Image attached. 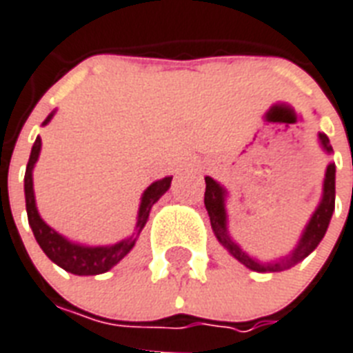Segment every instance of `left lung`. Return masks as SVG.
I'll return each mask as SVG.
<instances>
[{
	"label": "left lung",
	"mask_w": 353,
	"mask_h": 353,
	"mask_svg": "<svg viewBox=\"0 0 353 353\" xmlns=\"http://www.w3.org/2000/svg\"><path fill=\"white\" fill-rule=\"evenodd\" d=\"M319 144L326 154H334V148L330 144V139L326 137V133H319ZM207 188H205V209L209 212L210 227L214 231L216 240L220 241L221 245L225 247L227 252L232 258H236L238 262L243 263L247 269L256 271V273H279V271H285V269L293 268L299 262H302L307 254H312L321 240L324 238L326 231H328L330 220L335 210V163H328L326 172H324L323 181V198L319 201L317 209L313 210L312 218L304 227L301 238L296 241V245L293 247V251L288 252L285 256H280L276 260H269V262H262L258 258L251 256L249 252L241 249L229 234V227H227V190L223 185L212 179V177H205Z\"/></svg>",
	"instance_id": "obj_1"
}]
</instances>
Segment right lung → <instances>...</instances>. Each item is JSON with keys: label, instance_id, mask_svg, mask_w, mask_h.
Segmentation results:
<instances>
[{"label": "right lung", "instance_id": "right-lung-1", "mask_svg": "<svg viewBox=\"0 0 353 353\" xmlns=\"http://www.w3.org/2000/svg\"><path fill=\"white\" fill-rule=\"evenodd\" d=\"M54 113L51 112L47 115V119L41 122V126H46L54 117ZM41 150V139L36 137L32 150H30L29 163H27V170H25L23 188H25V207H27V218H29V225L32 229L38 245L41 247V251L46 252L49 260L65 269L68 273L79 274V276H90V274H101L106 273L113 265H117L122 258L126 256L128 252L132 251L135 241H137L139 234L148 221L150 210L154 207L163 194L170 188L172 176L163 177L159 181H154L141 196V203H139L137 212V223L135 229L128 238L112 243V245H84V243H77V241L68 240L65 236L57 232L52 227H49L46 221L41 220L38 207H36L34 198V185H32V170H34L36 161L40 157Z\"/></svg>", "mask_w": 353, "mask_h": 353}]
</instances>
